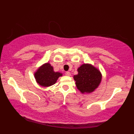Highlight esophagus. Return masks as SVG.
Listing matches in <instances>:
<instances>
[{
    "label": "esophagus",
    "mask_w": 134,
    "mask_h": 134,
    "mask_svg": "<svg viewBox=\"0 0 134 134\" xmlns=\"http://www.w3.org/2000/svg\"><path fill=\"white\" fill-rule=\"evenodd\" d=\"M65 75H66L68 76H69L70 75V73L69 72H68H68H65Z\"/></svg>",
    "instance_id": "esophagus-1"
}]
</instances>
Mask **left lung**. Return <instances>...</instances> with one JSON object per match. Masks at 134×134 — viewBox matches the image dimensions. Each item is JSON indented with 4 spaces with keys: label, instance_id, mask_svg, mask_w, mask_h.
<instances>
[{
    "label": "left lung",
    "instance_id": "1",
    "mask_svg": "<svg viewBox=\"0 0 134 134\" xmlns=\"http://www.w3.org/2000/svg\"><path fill=\"white\" fill-rule=\"evenodd\" d=\"M78 74L73 76L77 89L81 93H91L99 86L102 75L97 68L84 64L77 69Z\"/></svg>",
    "mask_w": 134,
    "mask_h": 134
}]
</instances>
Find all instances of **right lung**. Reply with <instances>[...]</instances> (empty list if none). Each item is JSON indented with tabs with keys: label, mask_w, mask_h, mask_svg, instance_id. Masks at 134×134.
Masks as SVG:
<instances>
[{
	"label": "right lung",
	"mask_w": 134,
	"mask_h": 134,
	"mask_svg": "<svg viewBox=\"0 0 134 134\" xmlns=\"http://www.w3.org/2000/svg\"><path fill=\"white\" fill-rule=\"evenodd\" d=\"M37 83L43 87L51 86L56 83L57 79L62 74L54 71L50 64L46 63L41 66L34 74Z\"/></svg>",
	"instance_id": "obj_1"
}]
</instances>
